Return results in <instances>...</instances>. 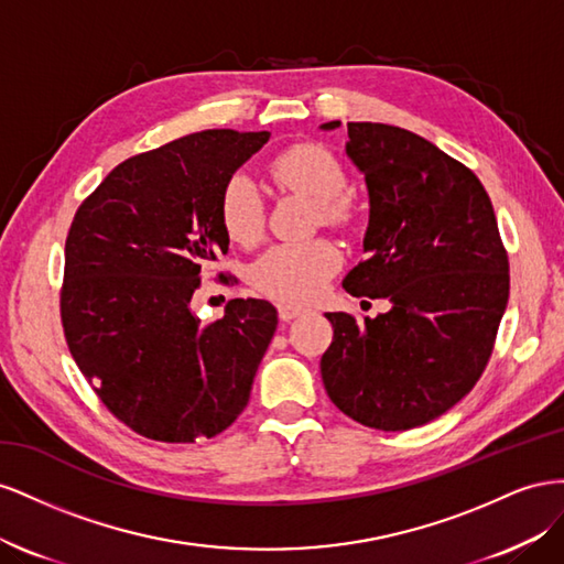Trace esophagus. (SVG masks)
Listing matches in <instances>:
<instances>
[{"instance_id":"1","label":"esophagus","mask_w":564,"mask_h":564,"mask_svg":"<svg viewBox=\"0 0 564 564\" xmlns=\"http://www.w3.org/2000/svg\"><path fill=\"white\" fill-rule=\"evenodd\" d=\"M302 312H304V310L297 307V304H279V316H281L283 321H293V318H297Z\"/></svg>"}]
</instances>
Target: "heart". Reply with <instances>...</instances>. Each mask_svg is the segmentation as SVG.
<instances>
[{
  "label": "heart",
  "mask_w": 564,
  "mask_h": 564,
  "mask_svg": "<svg viewBox=\"0 0 564 564\" xmlns=\"http://www.w3.org/2000/svg\"><path fill=\"white\" fill-rule=\"evenodd\" d=\"M271 182L300 193L316 205V219L330 229H345L354 219V203L343 191L347 172L340 160L318 143H293L269 163ZM221 229L234 243L252 248L264 236V203L260 188L246 172L224 182L217 200ZM340 267V252L326 238L279 243L250 269L254 291L281 304H304L324 293Z\"/></svg>",
  "instance_id": "b5f03b06"
}]
</instances>
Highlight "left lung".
<instances>
[{
  "label": "left lung",
  "instance_id": "1",
  "mask_svg": "<svg viewBox=\"0 0 564 564\" xmlns=\"http://www.w3.org/2000/svg\"><path fill=\"white\" fill-rule=\"evenodd\" d=\"M347 134L371 219L368 257L343 288L354 297H388L392 310L364 321L326 314L333 343L321 378L351 421L411 430L458 404L485 373L510 293L508 252L470 167L401 127L349 122Z\"/></svg>",
  "mask_w": 564,
  "mask_h": 564
}]
</instances>
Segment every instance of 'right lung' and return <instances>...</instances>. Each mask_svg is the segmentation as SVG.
<instances>
[{
  "label": "right lung",
  "mask_w": 564,
  "mask_h": 564,
  "mask_svg": "<svg viewBox=\"0 0 564 564\" xmlns=\"http://www.w3.org/2000/svg\"><path fill=\"white\" fill-rule=\"evenodd\" d=\"M267 141L269 132L234 130L174 139L127 158L73 217L63 335L96 397L141 437H215L248 406L276 310L236 297L200 324L191 300L229 250L219 191Z\"/></svg>",
  "instance_id": "right-lung-1"
}]
</instances>
